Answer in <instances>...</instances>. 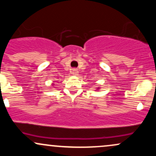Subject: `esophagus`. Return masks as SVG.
I'll list each match as a JSON object with an SVG mask.
<instances>
[{
  "label": "esophagus",
  "mask_w": 156,
  "mask_h": 156,
  "mask_svg": "<svg viewBox=\"0 0 156 156\" xmlns=\"http://www.w3.org/2000/svg\"><path fill=\"white\" fill-rule=\"evenodd\" d=\"M72 74L73 76H78V70L76 68H74V69H72Z\"/></svg>",
  "instance_id": "34e87169"
}]
</instances>
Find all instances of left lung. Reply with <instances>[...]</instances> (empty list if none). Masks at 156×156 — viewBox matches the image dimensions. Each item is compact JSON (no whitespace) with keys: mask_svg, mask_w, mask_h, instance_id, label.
I'll list each match as a JSON object with an SVG mask.
<instances>
[{"mask_svg":"<svg viewBox=\"0 0 156 156\" xmlns=\"http://www.w3.org/2000/svg\"><path fill=\"white\" fill-rule=\"evenodd\" d=\"M98 88H99V87H98Z\"/></svg>","mask_w":156,"mask_h":156,"instance_id":"1","label":"left lung"}]
</instances>
